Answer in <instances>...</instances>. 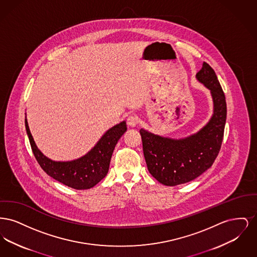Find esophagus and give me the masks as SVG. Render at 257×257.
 <instances>
[{
  "label": "esophagus",
  "mask_w": 257,
  "mask_h": 257,
  "mask_svg": "<svg viewBox=\"0 0 257 257\" xmlns=\"http://www.w3.org/2000/svg\"><path fill=\"white\" fill-rule=\"evenodd\" d=\"M138 122H139V121H138V118H137L135 115L128 116V118H127V124H128L130 127H136Z\"/></svg>",
  "instance_id": "esophagus-1"
}]
</instances>
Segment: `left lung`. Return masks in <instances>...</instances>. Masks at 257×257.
Segmentation results:
<instances>
[{
  "instance_id": "8db88e82",
  "label": "left lung",
  "mask_w": 257,
  "mask_h": 257,
  "mask_svg": "<svg viewBox=\"0 0 257 257\" xmlns=\"http://www.w3.org/2000/svg\"><path fill=\"white\" fill-rule=\"evenodd\" d=\"M196 80L210 90L211 118L199 131L182 139H172L140 130L144 155L150 174L166 186L190 182L207 171L217 158L226 121V102L218 77L203 62Z\"/></svg>"
}]
</instances>
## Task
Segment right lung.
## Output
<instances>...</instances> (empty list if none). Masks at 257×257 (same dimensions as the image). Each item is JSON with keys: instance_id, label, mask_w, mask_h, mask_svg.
<instances>
[{"instance_id": "obj_1", "label": "right lung", "mask_w": 257, "mask_h": 257, "mask_svg": "<svg viewBox=\"0 0 257 257\" xmlns=\"http://www.w3.org/2000/svg\"><path fill=\"white\" fill-rule=\"evenodd\" d=\"M25 126L34 155L41 169L55 180L76 190L90 189L107 175L113 149L127 131L126 121H121L110 128L84 156L72 161H54L38 149L31 134L27 116Z\"/></svg>"}]
</instances>
